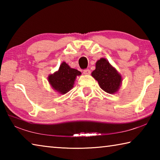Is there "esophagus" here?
<instances>
[{"label":"esophagus","instance_id":"esophagus-1","mask_svg":"<svg viewBox=\"0 0 160 160\" xmlns=\"http://www.w3.org/2000/svg\"><path fill=\"white\" fill-rule=\"evenodd\" d=\"M83 73L85 75H90L91 73V71L90 69H85L83 70Z\"/></svg>","mask_w":160,"mask_h":160}]
</instances>
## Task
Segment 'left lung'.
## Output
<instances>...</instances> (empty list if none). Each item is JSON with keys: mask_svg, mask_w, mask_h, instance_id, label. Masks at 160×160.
Wrapping results in <instances>:
<instances>
[{"mask_svg": "<svg viewBox=\"0 0 160 160\" xmlns=\"http://www.w3.org/2000/svg\"><path fill=\"white\" fill-rule=\"evenodd\" d=\"M92 76L99 83L103 90L109 94H115L122 84V76L105 58L96 62L95 70Z\"/></svg>", "mask_w": 160, "mask_h": 160, "instance_id": "left-lung-1", "label": "left lung"}]
</instances>
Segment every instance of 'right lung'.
Instances as JSON below:
<instances>
[{"label":"right lung","instance_id":"obj_1","mask_svg":"<svg viewBox=\"0 0 160 160\" xmlns=\"http://www.w3.org/2000/svg\"><path fill=\"white\" fill-rule=\"evenodd\" d=\"M81 72L70 68L66 62L63 61L57 71L48 76V81L54 90L61 94H64L73 88L75 81Z\"/></svg>","mask_w":160,"mask_h":160}]
</instances>
